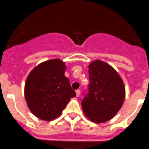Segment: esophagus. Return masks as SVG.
<instances>
[{
    "label": "esophagus",
    "instance_id": "34e87169",
    "mask_svg": "<svg viewBox=\"0 0 149 149\" xmlns=\"http://www.w3.org/2000/svg\"><path fill=\"white\" fill-rule=\"evenodd\" d=\"M80 94H81V90H80V89H77V90H76V96H77V97H78V96L80 95Z\"/></svg>",
    "mask_w": 149,
    "mask_h": 149
}]
</instances>
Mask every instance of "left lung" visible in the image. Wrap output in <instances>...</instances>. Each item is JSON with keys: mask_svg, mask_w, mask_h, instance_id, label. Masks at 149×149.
Returning <instances> with one entry per match:
<instances>
[{"mask_svg": "<svg viewBox=\"0 0 149 149\" xmlns=\"http://www.w3.org/2000/svg\"><path fill=\"white\" fill-rule=\"evenodd\" d=\"M88 93L81 101L84 113L95 123L113 118L123 104L125 88L119 74L101 60L89 65Z\"/></svg>", "mask_w": 149, "mask_h": 149, "instance_id": "left-lung-1", "label": "left lung"}]
</instances>
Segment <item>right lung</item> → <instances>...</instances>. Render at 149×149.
<instances>
[{
  "label": "right lung",
  "instance_id": "obj_1",
  "mask_svg": "<svg viewBox=\"0 0 149 149\" xmlns=\"http://www.w3.org/2000/svg\"><path fill=\"white\" fill-rule=\"evenodd\" d=\"M65 69L62 60L53 59L39 64L29 74L24 97L31 113L39 119L54 120L76 96L64 74Z\"/></svg>",
  "mask_w": 149,
  "mask_h": 149
}]
</instances>
